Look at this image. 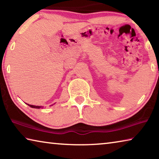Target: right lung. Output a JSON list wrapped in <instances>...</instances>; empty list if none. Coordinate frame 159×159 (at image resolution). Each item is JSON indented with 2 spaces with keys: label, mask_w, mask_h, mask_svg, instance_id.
<instances>
[{
  "label": "right lung",
  "mask_w": 159,
  "mask_h": 159,
  "mask_svg": "<svg viewBox=\"0 0 159 159\" xmlns=\"http://www.w3.org/2000/svg\"><path fill=\"white\" fill-rule=\"evenodd\" d=\"M30 107H31V108H35V109H40L41 108V107H40V106H34V105H31V104H27Z\"/></svg>",
  "instance_id": "1"
}]
</instances>
